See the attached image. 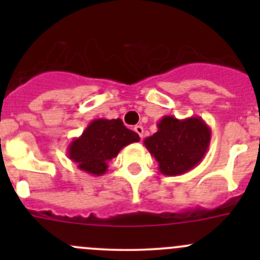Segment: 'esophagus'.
<instances>
[{
    "label": "esophagus",
    "instance_id": "obj_1",
    "mask_svg": "<svg viewBox=\"0 0 260 260\" xmlns=\"http://www.w3.org/2000/svg\"><path fill=\"white\" fill-rule=\"evenodd\" d=\"M133 129H135V132L137 133L141 138H143V132H145V131H143L142 125H135V128H133Z\"/></svg>",
    "mask_w": 260,
    "mask_h": 260
}]
</instances>
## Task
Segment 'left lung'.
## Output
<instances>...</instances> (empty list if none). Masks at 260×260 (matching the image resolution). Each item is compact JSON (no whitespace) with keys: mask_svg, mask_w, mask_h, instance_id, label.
<instances>
[{"mask_svg":"<svg viewBox=\"0 0 260 260\" xmlns=\"http://www.w3.org/2000/svg\"><path fill=\"white\" fill-rule=\"evenodd\" d=\"M157 128L143 143L158 162L162 175L179 176L203 161L211 140V129L203 118L177 119L174 115H165Z\"/></svg>","mask_w":260,"mask_h":260,"instance_id":"1","label":"left lung"}]
</instances>
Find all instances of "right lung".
Masks as SVG:
<instances>
[{
    "label": "right lung",
    "mask_w": 260,
    "mask_h": 260,
    "mask_svg": "<svg viewBox=\"0 0 260 260\" xmlns=\"http://www.w3.org/2000/svg\"><path fill=\"white\" fill-rule=\"evenodd\" d=\"M140 136L124 127L122 119H94L80 137L68 146V157L77 162L78 169L94 176L108 170V162L118 156L123 147L138 142Z\"/></svg>",
    "instance_id": "obj_1"
}]
</instances>
